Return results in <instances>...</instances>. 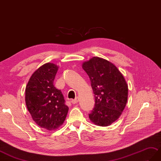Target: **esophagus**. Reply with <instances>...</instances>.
Segmentation results:
<instances>
[{
    "instance_id": "obj_1",
    "label": "esophagus",
    "mask_w": 161,
    "mask_h": 161,
    "mask_svg": "<svg viewBox=\"0 0 161 161\" xmlns=\"http://www.w3.org/2000/svg\"><path fill=\"white\" fill-rule=\"evenodd\" d=\"M71 102H72V103H73V104H75V103H77V102H78V99L76 98V99H72L71 100Z\"/></svg>"
}]
</instances>
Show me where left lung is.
<instances>
[{
  "label": "left lung",
  "instance_id": "8db88e82",
  "mask_svg": "<svg viewBox=\"0 0 161 161\" xmlns=\"http://www.w3.org/2000/svg\"><path fill=\"white\" fill-rule=\"evenodd\" d=\"M89 76L95 104L89 119L94 124L108 126L120 117L128 101V86L114 64L93 57L82 64Z\"/></svg>",
  "mask_w": 161,
  "mask_h": 161
}]
</instances>
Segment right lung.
Instances as JSON below:
<instances>
[{
  "label": "right lung",
  "instance_id": "right-lung-1",
  "mask_svg": "<svg viewBox=\"0 0 161 161\" xmlns=\"http://www.w3.org/2000/svg\"><path fill=\"white\" fill-rule=\"evenodd\" d=\"M58 66L48 62L32 74L25 88V102L33 120L40 128L55 130L65 121L69 107L60 90L53 85Z\"/></svg>",
  "mask_w": 161,
  "mask_h": 161
}]
</instances>
